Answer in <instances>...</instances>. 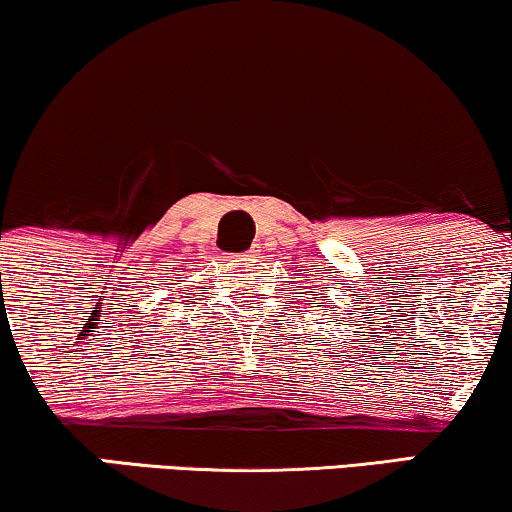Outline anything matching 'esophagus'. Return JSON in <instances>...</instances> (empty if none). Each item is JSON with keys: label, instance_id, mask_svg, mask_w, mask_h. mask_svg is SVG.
Segmentation results:
<instances>
[{"label": "esophagus", "instance_id": "34e87169", "mask_svg": "<svg viewBox=\"0 0 512 512\" xmlns=\"http://www.w3.org/2000/svg\"><path fill=\"white\" fill-rule=\"evenodd\" d=\"M255 252L257 250H248V252H245V257H252V255H255Z\"/></svg>", "mask_w": 512, "mask_h": 512}]
</instances>
